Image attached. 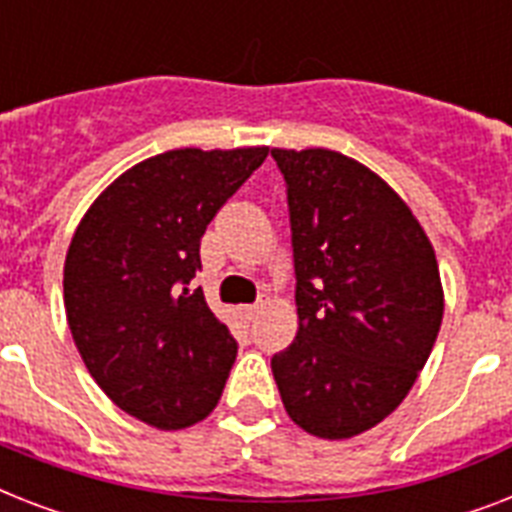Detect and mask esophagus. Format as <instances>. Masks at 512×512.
<instances>
[{
  "label": "esophagus",
  "mask_w": 512,
  "mask_h": 512,
  "mask_svg": "<svg viewBox=\"0 0 512 512\" xmlns=\"http://www.w3.org/2000/svg\"><path fill=\"white\" fill-rule=\"evenodd\" d=\"M263 311V300H257V303H252V305H244V308H241V313H244V316H247L249 321L255 319L257 313Z\"/></svg>",
  "instance_id": "34e87169"
}]
</instances>
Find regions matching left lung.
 Instances as JSON below:
<instances>
[{
	"instance_id": "1",
	"label": "left lung",
	"mask_w": 512,
	"mask_h": 512,
	"mask_svg": "<svg viewBox=\"0 0 512 512\" xmlns=\"http://www.w3.org/2000/svg\"><path fill=\"white\" fill-rule=\"evenodd\" d=\"M287 183L295 342L271 358L292 420L350 438L412 390L444 319L436 252L401 196L356 159L273 148Z\"/></svg>"
}]
</instances>
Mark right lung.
I'll return each mask as SVG.
<instances>
[{"label": "right lung", "instance_id": "right-lung-1", "mask_svg": "<svg viewBox=\"0 0 512 512\" xmlns=\"http://www.w3.org/2000/svg\"><path fill=\"white\" fill-rule=\"evenodd\" d=\"M268 148L151 156L116 177L76 228L63 268L66 316L103 393L159 430L204 420L239 342L191 289L201 236Z\"/></svg>", "mask_w": 512, "mask_h": 512}]
</instances>
